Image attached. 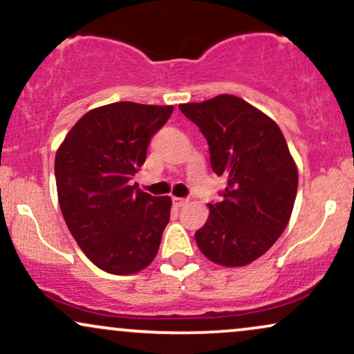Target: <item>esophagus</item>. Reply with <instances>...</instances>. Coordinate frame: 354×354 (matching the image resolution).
I'll return each mask as SVG.
<instances>
[{"mask_svg":"<svg viewBox=\"0 0 354 354\" xmlns=\"http://www.w3.org/2000/svg\"><path fill=\"white\" fill-rule=\"evenodd\" d=\"M189 203V199H186V198H176V196H174L173 198V204L176 207H183V206H186V204Z\"/></svg>","mask_w":354,"mask_h":354,"instance_id":"34e87169","label":"esophagus"}]
</instances>
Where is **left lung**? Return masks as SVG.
Listing matches in <instances>:
<instances>
[{"label": "left lung", "instance_id": "8db88e82", "mask_svg": "<svg viewBox=\"0 0 354 354\" xmlns=\"http://www.w3.org/2000/svg\"><path fill=\"white\" fill-rule=\"evenodd\" d=\"M209 145L211 168L227 178L224 199L207 204L209 218L196 231L204 257L244 267L263 255L290 221L299 169L279 125L236 95L181 104Z\"/></svg>", "mask_w": 354, "mask_h": 354}]
</instances>
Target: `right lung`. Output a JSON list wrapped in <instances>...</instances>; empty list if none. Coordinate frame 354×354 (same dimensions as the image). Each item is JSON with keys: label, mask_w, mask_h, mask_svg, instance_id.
Masks as SVG:
<instances>
[{"label": "right lung", "mask_w": 354, "mask_h": 354, "mask_svg": "<svg viewBox=\"0 0 354 354\" xmlns=\"http://www.w3.org/2000/svg\"><path fill=\"white\" fill-rule=\"evenodd\" d=\"M171 112L173 105H102L82 115L55 151L64 221L82 252L109 274H136L158 252L171 198L143 193L130 180Z\"/></svg>", "instance_id": "add662e5"}]
</instances>
